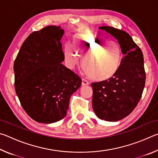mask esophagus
I'll return each instance as SVG.
<instances>
[{
	"instance_id": "obj_1",
	"label": "esophagus",
	"mask_w": 158,
	"mask_h": 158,
	"mask_svg": "<svg viewBox=\"0 0 158 158\" xmlns=\"http://www.w3.org/2000/svg\"><path fill=\"white\" fill-rule=\"evenodd\" d=\"M89 81H86V80L84 79H82V81H81V85H89Z\"/></svg>"
}]
</instances>
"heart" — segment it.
<instances>
[{"label":"heart","mask_w":158,"mask_h":158,"mask_svg":"<svg viewBox=\"0 0 158 158\" xmlns=\"http://www.w3.org/2000/svg\"><path fill=\"white\" fill-rule=\"evenodd\" d=\"M64 56L70 68L81 63L85 73L90 79L102 81L111 78L118 70L122 52L117 42L109 40L101 35L80 33L73 37L72 47H65Z\"/></svg>","instance_id":"b5f03b06"}]
</instances>
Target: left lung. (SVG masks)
<instances>
[{"mask_svg":"<svg viewBox=\"0 0 158 158\" xmlns=\"http://www.w3.org/2000/svg\"><path fill=\"white\" fill-rule=\"evenodd\" d=\"M99 28L117 40L123 57L114 76L91 84L93 109L100 119L118 121L128 116L141 99L146 81L143 56L126 32L110 26Z\"/></svg>","mask_w":158,"mask_h":158,"instance_id":"left-lung-1","label":"left lung"}]
</instances>
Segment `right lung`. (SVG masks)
Segmentation results:
<instances>
[{
  "instance_id": "1",
  "label": "right lung",
  "mask_w": 158,
  "mask_h": 158,
  "mask_svg": "<svg viewBox=\"0 0 158 158\" xmlns=\"http://www.w3.org/2000/svg\"><path fill=\"white\" fill-rule=\"evenodd\" d=\"M64 33L60 26L33 32L21 45L14 63L16 93L23 109L38 123L63 119L71 95L81 85L79 77L62 64Z\"/></svg>"
}]
</instances>
